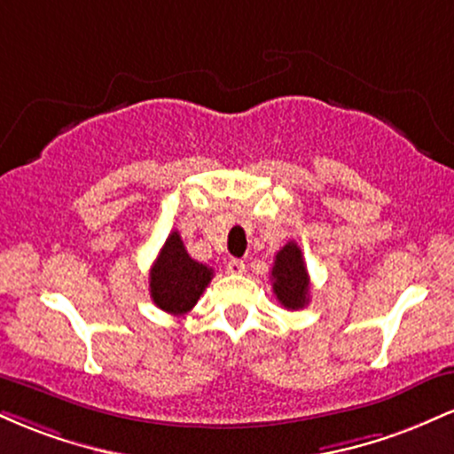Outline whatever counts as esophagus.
<instances>
[{
    "instance_id": "34e87169",
    "label": "esophagus",
    "mask_w": 454,
    "mask_h": 454,
    "mask_svg": "<svg viewBox=\"0 0 454 454\" xmlns=\"http://www.w3.org/2000/svg\"><path fill=\"white\" fill-rule=\"evenodd\" d=\"M226 270H228V273H231V275H243V273H245V262H243V260H239V258L228 260Z\"/></svg>"
}]
</instances>
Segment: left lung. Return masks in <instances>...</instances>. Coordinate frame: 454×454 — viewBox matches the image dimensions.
<instances>
[{"mask_svg": "<svg viewBox=\"0 0 454 454\" xmlns=\"http://www.w3.org/2000/svg\"><path fill=\"white\" fill-rule=\"evenodd\" d=\"M273 293L286 309H303L309 303V275L303 260V252L294 241L286 243L275 256L273 270Z\"/></svg>", "mask_w": 454, "mask_h": 454, "instance_id": "8db88e82", "label": "left lung"}]
</instances>
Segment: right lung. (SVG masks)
I'll return each instance as SVG.
<instances>
[{
    "label": "right lung",
    "instance_id": "1",
    "mask_svg": "<svg viewBox=\"0 0 454 454\" xmlns=\"http://www.w3.org/2000/svg\"><path fill=\"white\" fill-rule=\"evenodd\" d=\"M213 279V269L196 262L187 254L179 232H170L160 249L149 273V290L153 303L173 316L192 309Z\"/></svg>",
    "mask_w": 454,
    "mask_h": 454
}]
</instances>
